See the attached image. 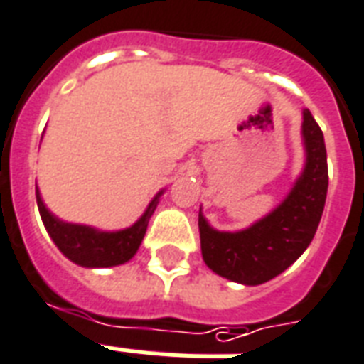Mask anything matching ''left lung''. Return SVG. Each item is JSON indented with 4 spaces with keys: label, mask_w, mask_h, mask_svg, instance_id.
Instances as JSON below:
<instances>
[{
    "label": "left lung",
    "mask_w": 364,
    "mask_h": 364,
    "mask_svg": "<svg viewBox=\"0 0 364 364\" xmlns=\"http://www.w3.org/2000/svg\"><path fill=\"white\" fill-rule=\"evenodd\" d=\"M304 168L277 208L240 231H219L198 212L202 259L213 273L244 287H257L287 271L317 232L328 191L326 146L321 127L301 112Z\"/></svg>",
    "instance_id": "8db88e82"
}]
</instances>
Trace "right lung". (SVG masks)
I'll return each mask as SVG.
<instances>
[{"mask_svg": "<svg viewBox=\"0 0 364 364\" xmlns=\"http://www.w3.org/2000/svg\"><path fill=\"white\" fill-rule=\"evenodd\" d=\"M162 194L164 188L154 194V198L149 202L143 215L133 225L118 229V231H102L97 227L72 223V221L57 218L46 206L40 188L36 187V200H38V210H40L46 231L49 232L55 246L60 250V254L66 259L85 269L116 267V265H124L129 262L143 242L149 219L156 210Z\"/></svg>", "mask_w": 364, "mask_h": 364, "instance_id": "1", "label": "right lung"}]
</instances>
